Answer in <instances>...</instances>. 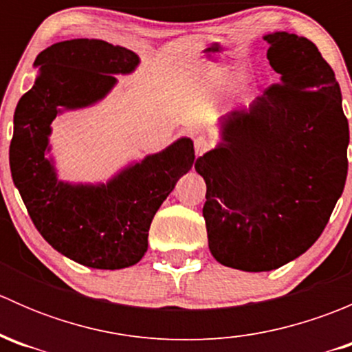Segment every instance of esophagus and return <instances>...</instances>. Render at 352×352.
<instances>
[{
  "mask_svg": "<svg viewBox=\"0 0 352 352\" xmlns=\"http://www.w3.org/2000/svg\"><path fill=\"white\" fill-rule=\"evenodd\" d=\"M194 148H196V156H202L211 146H209V141L206 138L199 136L194 140Z\"/></svg>",
  "mask_w": 352,
  "mask_h": 352,
  "instance_id": "1",
  "label": "esophagus"
}]
</instances>
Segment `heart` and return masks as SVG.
I'll return each mask as SVG.
<instances>
[{"label":"heart","instance_id":"1","mask_svg":"<svg viewBox=\"0 0 352 352\" xmlns=\"http://www.w3.org/2000/svg\"><path fill=\"white\" fill-rule=\"evenodd\" d=\"M216 78H218V81L223 85V87H230V85L235 81V78H233L230 73H226V71H223V73H218V76H216Z\"/></svg>","mask_w":352,"mask_h":352}]
</instances>
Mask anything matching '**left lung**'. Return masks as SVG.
Returning <instances> with one entry per match:
<instances>
[{"label": "left lung", "instance_id": "left-lung-1", "mask_svg": "<svg viewBox=\"0 0 352 352\" xmlns=\"http://www.w3.org/2000/svg\"><path fill=\"white\" fill-rule=\"evenodd\" d=\"M274 83L221 124V143L196 160L212 257L247 272L278 269L327 226L347 177L349 124L332 67L308 38L264 35Z\"/></svg>", "mask_w": 352, "mask_h": 352}]
</instances>
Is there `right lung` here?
<instances>
[{
  "instance_id": "right-lung-1",
  "label": "right lung",
  "mask_w": 352,
  "mask_h": 352,
  "mask_svg": "<svg viewBox=\"0 0 352 352\" xmlns=\"http://www.w3.org/2000/svg\"><path fill=\"white\" fill-rule=\"evenodd\" d=\"M140 65L133 51L98 38H73L35 58L38 76L13 116L10 168L23 204L44 240L71 261L94 269H124L148 250L153 216L196 160L194 143L180 138L163 151L131 163L107 184L58 179L51 124L63 110L105 97L117 78Z\"/></svg>"
}]
</instances>
